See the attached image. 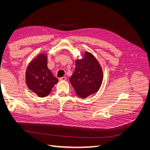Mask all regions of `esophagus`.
I'll list each match as a JSON object with an SVG mask.
<instances>
[{
  "label": "esophagus",
  "mask_w": 150,
  "mask_h": 150,
  "mask_svg": "<svg viewBox=\"0 0 150 150\" xmlns=\"http://www.w3.org/2000/svg\"><path fill=\"white\" fill-rule=\"evenodd\" d=\"M59 80L62 81H66V77H62V78H59Z\"/></svg>",
  "instance_id": "esophagus-1"
}]
</instances>
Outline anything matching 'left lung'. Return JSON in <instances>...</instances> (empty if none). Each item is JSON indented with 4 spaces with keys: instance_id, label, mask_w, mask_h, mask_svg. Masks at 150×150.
Returning a JSON list of instances; mask_svg holds the SVG:
<instances>
[{
    "instance_id": "left-lung-1",
    "label": "left lung",
    "mask_w": 150,
    "mask_h": 150,
    "mask_svg": "<svg viewBox=\"0 0 150 150\" xmlns=\"http://www.w3.org/2000/svg\"><path fill=\"white\" fill-rule=\"evenodd\" d=\"M74 73L69 79L76 94L86 98L98 92L103 80L102 67L92 53L86 51L82 59H76Z\"/></svg>"
}]
</instances>
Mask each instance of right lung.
Instances as JSON below:
<instances>
[{
  "instance_id": "obj_1",
  "label": "right lung",
  "mask_w": 150,
  "mask_h": 150,
  "mask_svg": "<svg viewBox=\"0 0 150 150\" xmlns=\"http://www.w3.org/2000/svg\"><path fill=\"white\" fill-rule=\"evenodd\" d=\"M25 82L28 88L39 97L47 96L58 79L47 67V55L39 54L32 60L25 71Z\"/></svg>"
}]
</instances>
